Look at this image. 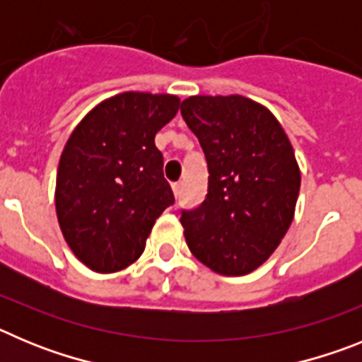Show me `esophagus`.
I'll list each match as a JSON object with an SVG mask.
<instances>
[{
	"mask_svg": "<svg viewBox=\"0 0 362 362\" xmlns=\"http://www.w3.org/2000/svg\"><path fill=\"white\" fill-rule=\"evenodd\" d=\"M172 192H174V196H179V192H181V183L172 185Z\"/></svg>",
	"mask_w": 362,
	"mask_h": 362,
	"instance_id": "obj_1",
	"label": "esophagus"
}]
</instances>
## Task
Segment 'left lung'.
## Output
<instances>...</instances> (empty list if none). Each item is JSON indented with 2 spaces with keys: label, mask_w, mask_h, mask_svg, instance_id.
<instances>
[{
  "label": "left lung",
  "mask_w": 362,
  "mask_h": 362,
  "mask_svg": "<svg viewBox=\"0 0 362 362\" xmlns=\"http://www.w3.org/2000/svg\"><path fill=\"white\" fill-rule=\"evenodd\" d=\"M209 163V194L183 212L190 252L228 277L267 263L296 214L300 170L277 117L245 95H190L181 105Z\"/></svg>",
  "instance_id": "left-lung-1"
}]
</instances>
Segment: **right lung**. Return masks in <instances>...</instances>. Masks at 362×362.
<instances>
[{
  "mask_svg": "<svg viewBox=\"0 0 362 362\" xmlns=\"http://www.w3.org/2000/svg\"><path fill=\"white\" fill-rule=\"evenodd\" d=\"M181 105L172 94L123 92L72 130L56 177V214L85 267L114 274L141 257L156 219L174 203L156 134Z\"/></svg>",
  "mask_w": 362,
  "mask_h": 362,
  "instance_id": "right-lung-1",
  "label": "right lung"
}]
</instances>
